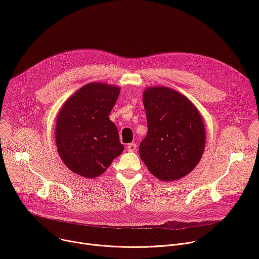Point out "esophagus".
<instances>
[{
	"mask_svg": "<svg viewBox=\"0 0 259 259\" xmlns=\"http://www.w3.org/2000/svg\"><path fill=\"white\" fill-rule=\"evenodd\" d=\"M136 149H137L136 143H129V145L127 146V150H128L129 152H135Z\"/></svg>",
	"mask_w": 259,
	"mask_h": 259,
	"instance_id": "34e87169",
	"label": "esophagus"
}]
</instances>
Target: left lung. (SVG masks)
Returning <instances> with one entry per match:
<instances>
[{"label":"left lung","instance_id":"1","mask_svg":"<svg viewBox=\"0 0 259 259\" xmlns=\"http://www.w3.org/2000/svg\"><path fill=\"white\" fill-rule=\"evenodd\" d=\"M147 134L139 155L150 172L163 181L188 175L200 162L205 147V127L196 106L167 87L143 93Z\"/></svg>","mask_w":259,"mask_h":259}]
</instances>
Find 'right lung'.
Returning a JSON list of instances; mask_svg holds the SVG:
<instances>
[{"mask_svg": "<svg viewBox=\"0 0 259 259\" xmlns=\"http://www.w3.org/2000/svg\"><path fill=\"white\" fill-rule=\"evenodd\" d=\"M119 94L117 86L90 83L63 104L56 122V145L72 172L95 178L124 151L118 128L108 118Z\"/></svg>", "mask_w": 259, "mask_h": 259, "instance_id": "obj_1", "label": "right lung"}]
</instances>
